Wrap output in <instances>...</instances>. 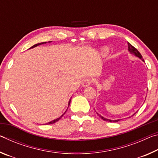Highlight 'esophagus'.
Masks as SVG:
<instances>
[{"label": "esophagus", "instance_id": "34e87169", "mask_svg": "<svg viewBox=\"0 0 158 158\" xmlns=\"http://www.w3.org/2000/svg\"><path fill=\"white\" fill-rule=\"evenodd\" d=\"M93 80L91 79H85L81 83V86L82 87H88L92 84Z\"/></svg>", "mask_w": 158, "mask_h": 158}]
</instances>
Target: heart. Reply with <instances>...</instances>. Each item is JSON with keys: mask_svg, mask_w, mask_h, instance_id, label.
I'll list each match as a JSON object with an SVG mask.
<instances>
[{"mask_svg": "<svg viewBox=\"0 0 158 158\" xmlns=\"http://www.w3.org/2000/svg\"><path fill=\"white\" fill-rule=\"evenodd\" d=\"M108 52H109V49L105 48V49H103L102 50V53L103 55H106L108 53Z\"/></svg>", "mask_w": 158, "mask_h": 158, "instance_id": "heart-1", "label": "heart"}]
</instances>
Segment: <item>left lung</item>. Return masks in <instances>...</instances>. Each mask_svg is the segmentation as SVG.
Here are the masks:
<instances>
[{"instance_id": "left-lung-1", "label": "left lung", "mask_w": 158, "mask_h": 158, "mask_svg": "<svg viewBox=\"0 0 158 158\" xmlns=\"http://www.w3.org/2000/svg\"><path fill=\"white\" fill-rule=\"evenodd\" d=\"M128 52H129L131 53V54H133L134 56H137V57H138L139 58H140V59H141V60L143 61V62H144V60H143V59L142 56H141V53H140L139 52V51H138L137 49H136V48L134 47L132 44H131L130 43H129V42H128ZM97 114H98V116L101 118L102 119H103L104 121H106L113 122V123H117V122H118L119 121H121V120H122V119H117V120H111V119H107V118H106L103 117L102 116H101V115H100V114H99L98 113H97ZM135 114H136V113L133 114L131 116H134V115H135ZM131 116H130L129 118H130Z\"/></svg>"}]
</instances>
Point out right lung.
I'll return each mask as SVG.
<instances>
[{"mask_svg":"<svg viewBox=\"0 0 158 158\" xmlns=\"http://www.w3.org/2000/svg\"><path fill=\"white\" fill-rule=\"evenodd\" d=\"M47 43V42H41V43H38V44H35V45H33V46H32L30 49H31V48H34V47H37V46H39V45H41V44H46ZM70 102H71V99L70 100H69V102H68V107H69V104H70ZM67 111V110H66ZM65 111L64 112V113L61 115V116H60V117H58V118H57L56 119H54V120H53V121H52L51 122H49V123H47V124H53V123H56V122H57L58 121H59V120L61 118V117H62L64 114H65Z\"/></svg>","mask_w":158,"mask_h":158,"instance_id":"right-lung-1","label":"right lung"}]
</instances>
